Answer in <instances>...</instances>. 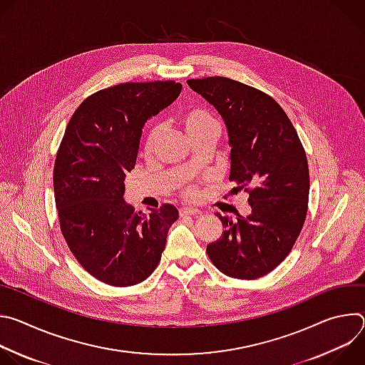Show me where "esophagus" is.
Wrapping results in <instances>:
<instances>
[{
  "label": "esophagus",
  "instance_id": "esophagus-1",
  "mask_svg": "<svg viewBox=\"0 0 365 365\" xmlns=\"http://www.w3.org/2000/svg\"><path fill=\"white\" fill-rule=\"evenodd\" d=\"M179 214H180L182 218H185V217H197L200 214V211L196 210V207H182Z\"/></svg>",
  "mask_w": 365,
  "mask_h": 365
}]
</instances>
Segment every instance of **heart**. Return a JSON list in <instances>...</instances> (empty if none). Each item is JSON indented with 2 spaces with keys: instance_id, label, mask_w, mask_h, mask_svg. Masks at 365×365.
Segmentation results:
<instances>
[{
  "instance_id": "1",
  "label": "heart",
  "mask_w": 365,
  "mask_h": 365,
  "mask_svg": "<svg viewBox=\"0 0 365 365\" xmlns=\"http://www.w3.org/2000/svg\"><path fill=\"white\" fill-rule=\"evenodd\" d=\"M182 125H183V130L186 131V134L189 137H192L197 133H202V131H210V130H217L218 131V123H217L215 117L211 113H207L205 110H199V108L186 111L182 117ZM155 135H158V130H155V128L148 133L147 140H145V153L151 151ZM186 195L190 196V197L196 196V189L187 187Z\"/></svg>"
}]
</instances>
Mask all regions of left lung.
<instances>
[{
	"label": "left lung",
	"mask_w": 365,
	"mask_h": 365,
	"mask_svg": "<svg viewBox=\"0 0 365 365\" xmlns=\"http://www.w3.org/2000/svg\"><path fill=\"white\" fill-rule=\"evenodd\" d=\"M187 85L222 117L231 145V192L250 193L251 214H217L222 235L206 245L225 276L254 280L274 270L293 248L306 220L309 168L289 117L267 93L224 76Z\"/></svg>",
	"instance_id": "8db88e82"
}]
</instances>
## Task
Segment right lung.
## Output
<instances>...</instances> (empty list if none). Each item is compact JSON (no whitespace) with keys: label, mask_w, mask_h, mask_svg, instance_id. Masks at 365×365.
Returning <instances> with one entry per match:
<instances>
[{"label":"right lung","mask_w":365,"mask_h":365,"mask_svg":"<svg viewBox=\"0 0 365 365\" xmlns=\"http://www.w3.org/2000/svg\"><path fill=\"white\" fill-rule=\"evenodd\" d=\"M173 81L127 82L88 96L73 113L53 170L61 231L79 264L99 282L127 287L158 267L170 203L148 214L124 200L125 175L135 166L143 127L179 96Z\"/></svg>","instance_id":"add662e5"}]
</instances>
